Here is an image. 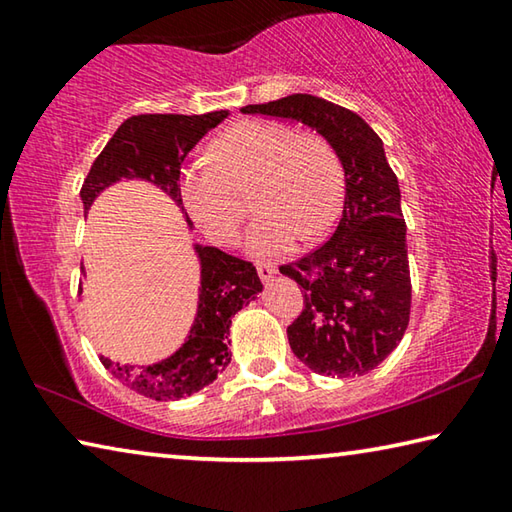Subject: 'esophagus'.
I'll use <instances>...</instances> for the list:
<instances>
[{
    "mask_svg": "<svg viewBox=\"0 0 512 512\" xmlns=\"http://www.w3.org/2000/svg\"><path fill=\"white\" fill-rule=\"evenodd\" d=\"M275 273H277V268L273 264H268V262H259L257 264V275L262 277V282H271Z\"/></svg>",
    "mask_w": 512,
    "mask_h": 512,
    "instance_id": "1",
    "label": "esophagus"
}]
</instances>
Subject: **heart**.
<instances>
[{
    "label": "heart",
    "mask_w": 512,
    "mask_h": 512,
    "mask_svg": "<svg viewBox=\"0 0 512 512\" xmlns=\"http://www.w3.org/2000/svg\"><path fill=\"white\" fill-rule=\"evenodd\" d=\"M210 162L183 171L180 194L194 221L219 244H232L246 219L241 194L257 189L262 214L248 230L255 257H280L298 237L314 239L334 221L343 173L332 146L277 121H241L216 137Z\"/></svg>",
    "instance_id": "1"
}]
</instances>
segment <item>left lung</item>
Here are the masks:
<instances>
[{
  "mask_svg": "<svg viewBox=\"0 0 512 512\" xmlns=\"http://www.w3.org/2000/svg\"><path fill=\"white\" fill-rule=\"evenodd\" d=\"M241 112L300 121L339 155L345 173L339 225L314 253L280 266L305 291V307L287 334L293 354L318 375H366L397 348L411 314L402 196L384 142L357 112L311 94Z\"/></svg>",
  "mask_w": 512,
  "mask_h": 512,
  "instance_id": "left-lung-1",
  "label": "left lung"
}]
</instances>
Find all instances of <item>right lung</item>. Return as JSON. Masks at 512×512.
<instances>
[{"label":"right lung","mask_w":512,"mask_h":512,"mask_svg":"<svg viewBox=\"0 0 512 512\" xmlns=\"http://www.w3.org/2000/svg\"><path fill=\"white\" fill-rule=\"evenodd\" d=\"M228 115V110H216L207 115H135L126 119L83 180V207L90 210L94 198L121 178L153 183L183 207L178 183L180 164L198 140ZM194 250L201 262V287L187 341L171 357L153 366H121L101 357L112 377L131 391L158 402L180 400L212 384L230 363L228 334L232 316L262 293L255 266L246 259L232 257L214 246L196 244Z\"/></svg>","instance_id":"right-lung-1"}]
</instances>
